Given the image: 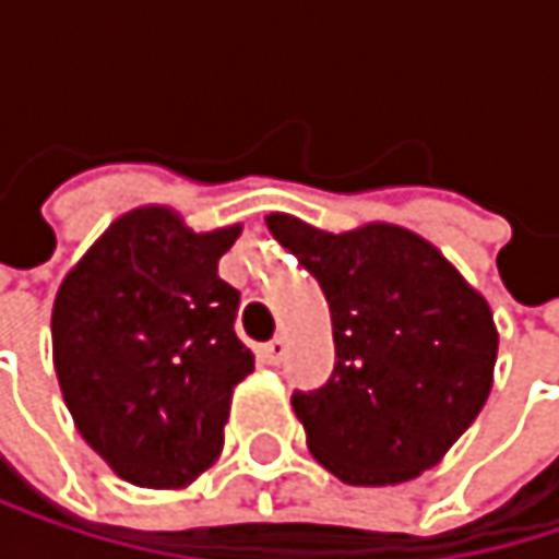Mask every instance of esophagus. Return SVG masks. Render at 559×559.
Returning <instances> with one entry per match:
<instances>
[{
  "label": "esophagus",
  "mask_w": 559,
  "mask_h": 559,
  "mask_svg": "<svg viewBox=\"0 0 559 559\" xmlns=\"http://www.w3.org/2000/svg\"><path fill=\"white\" fill-rule=\"evenodd\" d=\"M284 353H287V340H284V336H275V340H269V343L259 349V359H262L265 366H278L281 359H284Z\"/></svg>",
  "instance_id": "34e87169"
}]
</instances>
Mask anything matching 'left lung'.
<instances>
[{
    "label": "left lung",
    "mask_w": 559,
    "mask_h": 559,
    "mask_svg": "<svg viewBox=\"0 0 559 559\" xmlns=\"http://www.w3.org/2000/svg\"><path fill=\"white\" fill-rule=\"evenodd\" d=\"M265 223L330 304L336 369L323 389L290 397L313 460L346 486L417 479L492 391L499 330L489 300L404 226L326 233L290 213Z\"/></svg>",
    "instance_id": "obj_1"
}]
</instances>
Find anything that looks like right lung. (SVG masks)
I'll return each instance as SVG.
<instances>
[{
    "instance_id": "right-lung-1",
    "label": "right lung",
    "mask_w": 559,
    "mask_h": 559,
    "mask_svg": "<svg viewBox=\"0 0 559 559\" xmlns=\"http://www.w3.org/2000/svg\"><path fill=\"white\" fill-rule=\"evenodd\" d=\"M242 226L193 233L135 206L63 275L55 372L80 437L142 489H187L223 453L236 385L255 369L236 336L239 290L216 275Z\"/></svg>"
}]
</instances>
